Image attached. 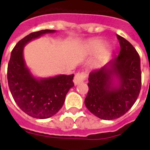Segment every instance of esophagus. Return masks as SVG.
Wrapping results in <instances>:
<instances>
[{
	"mask_svg": "<svg viewBox=\"0 0 150 150\" xmlns=\"http://www.w3.org/2000/svg\"><path fill=\"white\" fill-rule=\"evenodd\" d=\"M86 73L84 72H78L76 75H75V78L73 79V82H74V84L75 86H77L79 83H82L83 82L85 79H86Z\"/></svg>",
	"mask_w": 150,
	"mask_h": 150,
	"instance_id": "obj_1",
	"label": "esophagus"
}]
</instances>
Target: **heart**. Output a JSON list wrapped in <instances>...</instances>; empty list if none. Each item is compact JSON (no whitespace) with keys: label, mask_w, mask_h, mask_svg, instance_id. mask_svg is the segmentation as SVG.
Instances as JSON below:
<instances>
[{"label":"heart","mask_w":150,"mask_h":150,"mask_svg":"<svg viewBox=\"0 0 150 150\" xmlns=\"http://www.w3.org/2000/svg\"><path fill=\"white\" fill-rule=\"evenodd\" d=\"M84 48L88 55H91L96 52L91 66L93 68H99L105 63L111 53L112 45L109 43H103L102 39L95 38L86 41Z\"/></svg>","instance_id":"obj_1"}]
</instances>
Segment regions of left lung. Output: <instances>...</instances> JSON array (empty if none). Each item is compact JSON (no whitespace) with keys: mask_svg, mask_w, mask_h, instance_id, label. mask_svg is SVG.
<instances>
[{"mask_svg":"<svg viewBox=\"0 0 150 150\" xmlns=\"http://www.w3.org/2000/svg\"><path fill=\"white\" fill-rule=\"evenodd\" d=\"M121 50L118 56L89 75L87 109L103 120L123 116L135 103L141 89L140 57L135 47L117 35Z\"/></svg>","mask_w":150,"mask_h":150,"instance_id":"left-lung-1","label":"left lung"}]
</instances>
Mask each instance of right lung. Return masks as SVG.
Returning a JSON list of instances; mask_svg holds the SVG:
<instances>
[{"label":"right lung","mask_w":150,"mask_h":150,"mask_svg":"<svg viewBox=\"0 0 150 150\" xmlns=\"http://www.w3.org/2000/svg\"><path fill=\"white\" fill-rule=\"evenodd\" d=\"M55 30L45 29L29 34L15 45L8 66V82L14 100L22 111L39 119L49 118L59 111L66 94L74 86V75L35 78L25 64L23 50L30 41Z\"/></svg>","instance_id":"obj_1"}]
</instances>
